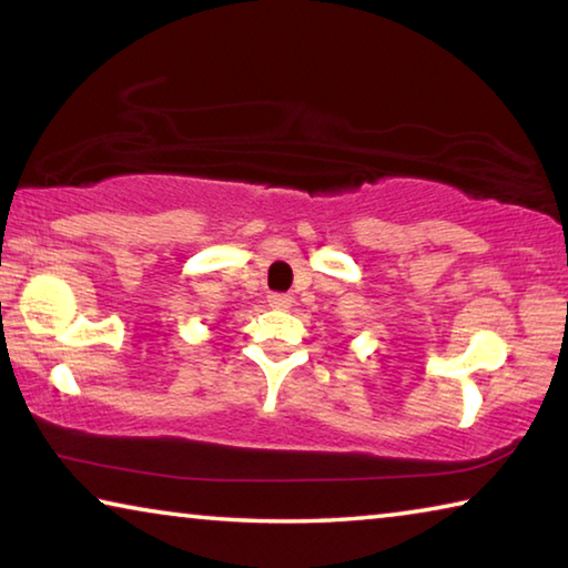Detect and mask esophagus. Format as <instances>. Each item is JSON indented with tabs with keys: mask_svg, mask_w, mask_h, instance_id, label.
<instances>
[{
	"mask_svg": "<svg viewBox=\"0 0 568 568\" xmlns=\"http://www.w3.org/2000/svg\"><path fill=\"white\" fill-rule=\"evenodd\" d=\"M267 305L275 307V311H287V307L293 305V297L285 293H271L267 295Z\"/></svg>",
	"mask_w": 568,
	"mask_h": 568,
	"instance_id": "34e87169",
	"label": "esophagus"
}]
</instances>
